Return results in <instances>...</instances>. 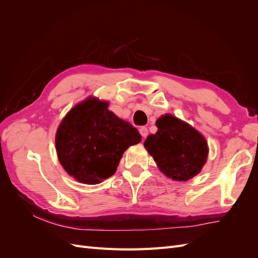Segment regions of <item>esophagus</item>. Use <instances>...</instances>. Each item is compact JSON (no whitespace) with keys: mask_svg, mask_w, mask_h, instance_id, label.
I'll return each mask as SVG.
<instances>
[{"mask_svg":"<svg viewBox=\"0 0 258 258\" xmlns=\"http://www.w3.org/2000/svg\"><path fill=\"white\" fill-rule=\"evenodd\" d=\"M139 132H140V135H141V137L142 138H146L147 137V135H148V130H147V128L146 127H141L139 129Z\"/></svg>","mask_w":258,"mask_h":258,"instance_id":"34e87169","label":"esophagus"}]
</instances>
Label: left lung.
<instances>
[{"label":"left lung","mask_w":258,"mask_h":258,"mask_svg":"<svg viewBox=\"0 0 258 258\" xmlns=\"http://www.w3.org/2000/svg\"><path fill=\"white\" fill-rule=\"evenodd\" d=\"M156 126L157 132L146 138L144 146L161 172L178 182L199 174L209 154L205 137L171 114L162 115Z\"/></svg>","instance_id":"left-lung-1"}]
</instances>
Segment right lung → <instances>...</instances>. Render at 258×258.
<instances>
[{"instance_id":"add662e5","label":"right lung","mask_w":258,"mask_h":258,"mask_svg":"<svg viewBox=\"0 0 258 258\" xmlns=\"http://www.w3.org/2000/svg\"><path fill=\"white\" fill-rule=\"evenodd\" d=\"M107 107V101L89 97L70 110L58 127V159L80 183L95 185L112 176L124 151L141 142L138 129Z\"/></svg>"}]
</instances>
